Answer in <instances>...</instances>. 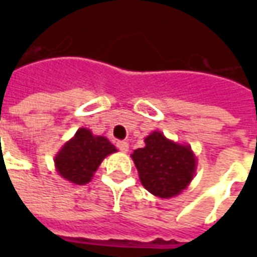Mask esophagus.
Returning <instances> with one entry per match:
<instances>
[{
    "mask_svg": "<svg viewBox=\"0 0 257 257\" xmlns=\"http://www.w3.org/2000/svg\"><path fill=\"white\" fill-rule=\"evenodd\" d=\"M117 148L120 149L121 152H128L129 144L126 141H117Z\"/></svg>",
    "mask_w": 257,
    "mask_h": 257,
    "instance_id": "esophagus-1",
    "label": "esophagus"
}]
</instances>
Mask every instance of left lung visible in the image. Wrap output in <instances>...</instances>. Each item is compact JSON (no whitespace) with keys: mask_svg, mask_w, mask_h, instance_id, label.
Masks as SVG:
<instances>
[{"mask_svg":"<svg viewBox=\"0 0 257 257\" xmlns=\"http://www.w3.org/2000/svg\"><path fill=\"white\" fill-rule=\"evenodd\" d=\"M132 159L145 189L163 199L185 189L196 168L191 148L167 140L160 132L149 135L144 148L136 149Z\"/></svg>","mask_w":257,"mask_h":257,"instance_id":"obj_1","label":"left lung"}]
</instances>
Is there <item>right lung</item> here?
I'll return each instance as SVG.
<instances>
[{
	"label": "right lung",
	"mask_w": 257,
	"mask_h": 257,
	"mask_svg": "<svg viewBox=\"0 0 257 257\" xmlns=\"http://www.w3.org/2000/svg\"><path fill=\"white\" fill-rule=\"evenodd\" d=\"M113 152H116V148L108 139L93 136L90 131L81 128L64 145L54 163L57 172L64 179L84 185L90 181L101 161Z\"/></svg>",
	"instance_id": "right-lung-1"
}]
</instances>
